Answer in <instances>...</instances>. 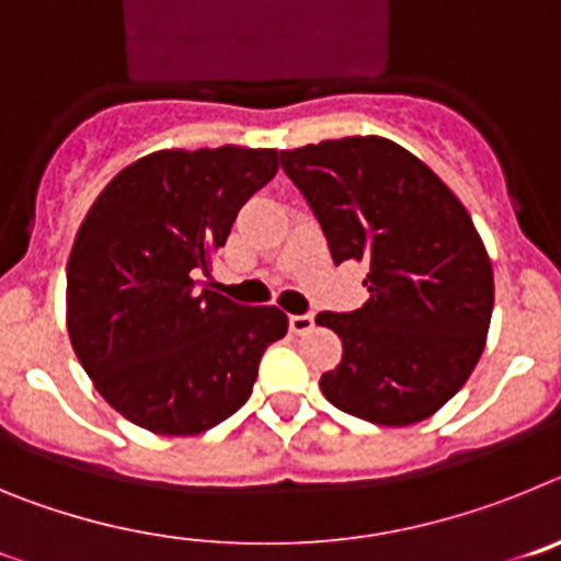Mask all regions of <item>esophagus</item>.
Segmentation results:
<instances>
[{
    "label": "esophagus",
    "instance_id": "34e87169",
    "mask_svg": "<svg viewBox=\"0 0 561 561\" xmlns=\"http://www.w3.org/2000/svg\"><path fill=\"white\" fill-rule=\"evenodd\" d=\"M289 329L295 331V334H309V331L314 329V314H291Z\"/></svg>",
    "mask_w": 561,
    "mask_h": 561
}]
</instances>
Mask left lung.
<instances>
[{"label": "left lung", "mask_w": 561, "mask_h": 561, "mask_svg": "<svg viewBox=\"0 0 561 561\" xmlns=\"http://www.w3.org/2000/svg\"><path fill=\"white\" fill-rule=\"evenodd\" d=\"M280 168L323 227L334 264H368V304L317 314L342 340L320 390L342 413L381 427L430 419L463 388L492 323V261L469 213L385 137L280 151Z\"/></svg>", "instance_id": "1"}]
</instances>
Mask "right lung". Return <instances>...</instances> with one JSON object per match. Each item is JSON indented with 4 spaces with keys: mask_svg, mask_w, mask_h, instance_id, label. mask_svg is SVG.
Wrapping results in <instances>:
<instances>
[{
    "mask_svg": "<svg viewBox=\"0 0 561 561\" xmlns=\"http://www.w3.org/2000/svg\"><path fill=\"white\" fill-rule=\"evenodd\" d=\"M275 173V148L153 151L89 207L67 264L69 340L98 393L137 427L199 435L230 419L289 329L277 306L196 289Z\"/></svg>",
    "mask_w": 561,
    "mask_h": 561,
    "instance_id": "add662e5",
    "label": "right lung"
}]
</instances>
